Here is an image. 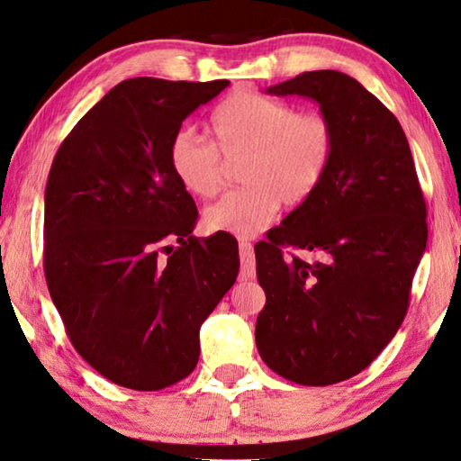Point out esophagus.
Wrapping results in <instances>:
<instances>
[{
    "mask_svg": "<svg viewBox=\"0 0 461 461\" xmlns=\"http://www.w3.org/2000/svg\"><path fill=\"white\" fill-rule=\"evenodd\" d=\"M239 255H240V276L243 277H255V253L253 245L247 239L239 240Z\"/></svg>",
    "mask_w": 461,
    "mask_h": 461,
    "instance_id": "1",
    "label": "esophagus"
}]
</instances>
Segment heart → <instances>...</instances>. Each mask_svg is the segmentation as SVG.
I'll use <instances>...</instances> for the list:
<instances>
[{"instance_id": "b5f03b06", "label": "heart", "mask_w": 461, "mask_h": 461, "mask_svg": "<svg viewBox=\"0 0 461 461\" xmlns=\"http://www.w3.org/2000/svg\"><path fill=\"white\" fill-rule=\"evenodd\" d=\"M212 142L181 128L169 145V167L187 192L212 198L224 184V163L247 157L240 190L224 194L203 214L212 232L255 237L282 202L300 206L316 192L333 159L335 128L319 112H296L261 94L237 92L212 112Z\"/></svg>"}]
</instances>
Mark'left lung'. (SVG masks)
<instances>
[{
	"instance_id": "left-lung-1",
	"label": "left lung",
	"mask_w": 461,
	"mask_h": 461,
	"mask_svg": "<svg viewBox=\"0 0 461 461\" xmlns=\"http://www.w3.org/2000/svg\"><path fill=\"white\" fill-rule=\"evenodd\" d=\"M267 94L319 104L335 150L316 192L255 245L266 290L255 343L282 378L329 386L366 369L401 329L427 247V206L401 122L359 81L308 71ZM284 246L317 259L285 258Z\"/></svg>"
}]
</instances>
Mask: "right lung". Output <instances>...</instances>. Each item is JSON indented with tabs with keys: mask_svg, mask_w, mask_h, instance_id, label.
Segmentation results:
<instances>
[{
	"mask_svg": "<svg viewBox=\"0 0 461 461\" xmlns=\"http://www.w3.org/2000/svg\"><path fill=\"white\" fill-rule=\"evenodd\" d=\"M229 83L126 79L75 124L52 161L50 298L79 356L118 386L163 390L190 375L202 322L237 280L235 237H192L198 210L169 167L181 122Z\"/></svg>",
	"mask_w": 461,
	"mask_h": 461,
	"instance_id": "add662e5",
	"label": "right lung"
}]
</instances>
